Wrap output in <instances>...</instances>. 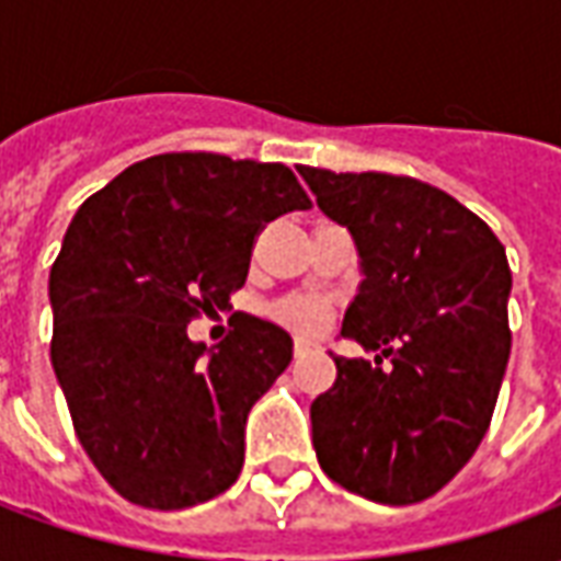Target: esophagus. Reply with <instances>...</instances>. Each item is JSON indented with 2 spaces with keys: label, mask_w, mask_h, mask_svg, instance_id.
Returning <instances> with one entry per match:
<instances>
[{
  "label": "esophagus",
  "mask_w": 561,
  "mask_h": 561,
  "mask_svg": "<svg viewBox=\"0 0 561 561\" xmlns=\"http://www.w3.org/2000/svg\"><path fill=\"white\" fill-rule=\"evenodd\" d=\"M309 348H312V342L304 340V336H297V340H294V354H297V357L309 352Z\"/></svg>",
  "instance_id": "34e87169"
}]
</instances>
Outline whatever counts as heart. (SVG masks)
Segmentation results:
<instances>
[{"mask_svg":"<svg viewBox=\"0 0 561 561\" xmlns=\"http://www.w3.org/2000/svg\"><path fill=\"white\" fill-rule=\"evenodd\" d=\"M279 318L285 324H291L297 330H306V333H316L324 324V306L316 304V300H291L279 309Z\"/></svg>","mask_w":561,"mask_h":561,"instance_id":"b5f03b06","label":"heart"}]
</instances>
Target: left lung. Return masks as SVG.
<instances>
[{"mask_svg":"<svg viewBox=\"0 0 561 561\" xmlns=\"http://www.w3.org/2000/svg\"><path fill=\"white\" fill-rule=\"evenodd\" d=\"M297 171L357 249L342 336L378 352L333 354L336 381L309 409L318 462L348 493L414 505L469 462L493 417L511 354L505 245L412 176Z\"/></svg>","mask_w":561,"mask_h":561,"instance_id":"obj_1","label":"left lung"}]
</instances>
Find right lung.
<instances>
[{"instance_id":"add662e5","label":"right lung","mask_w":561,"mask_h":561,"mask_svg":"<svg viewBox=\"0 0 561 561\" xmlns=\"http://www.w3.org/2000/svg\"><path fill=\"white\" fill-rule=\"evenodd\" d=\"M309 197L279 161L164 152L87 197L50 267V360L80 445L116 493L180 511L243 469L245 417L294 357L264 318L216 348L188 321L243 288L255 233Z\"/></svg>"}]
</instances>
